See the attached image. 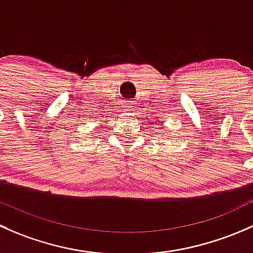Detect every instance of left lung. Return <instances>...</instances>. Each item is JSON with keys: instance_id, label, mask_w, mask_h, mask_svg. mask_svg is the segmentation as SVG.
Segmentation results:
<instances>
[{"instance_id": "1", "label": "left lung", "mask_w": 253, "mask_h": 253, "mask_svg": "<svg viewBox=\"0 0 253 253\" xmlns=\"http://www.w3.org/2000/svg\"><path fill=\"white\" fill-rule=\"evenodd\" d=\"M155 123H156V122H155Z\"/></svg>"}]
</instances>
